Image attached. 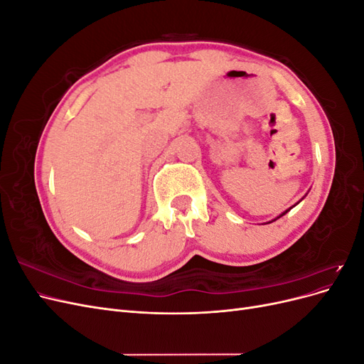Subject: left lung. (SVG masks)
<instances>
[{
    "mask_svg": "<svg viewBox=\"0 0 364 364\" xmlns=\"http://www.w3.org/2000/svg\"><path fill=\"white\" fill-rule=\"evenodd\" d=\"M287 213H289V209H287V211H285V213H284V214H287ZM284 214H282V215H284ZM279 217H281V215H279ZM279 217H278V218H279Z\"/></svg>",
    "mask_w": 364,
    "mask_h": 364,
    "instance_id": "1",
    "label": "left lung"
}]
</instances>
